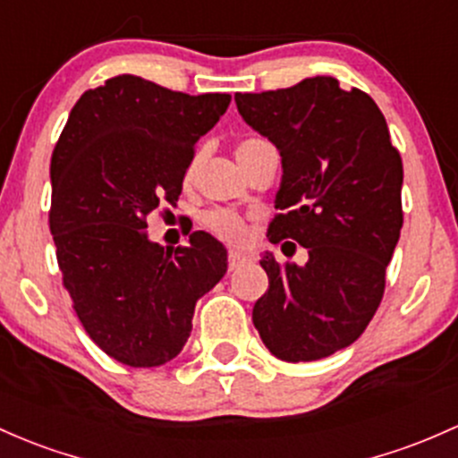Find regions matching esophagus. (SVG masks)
Segmentation results:
<instances>
[{
  "label": "esophagus",
  "instance_id": "34e87169",
  "mask_svg": "<svg viewBox=\"0 0 458 458\" xmlns=\"http://www.w3.org/2000/svg\"><path fill=\"white\" fill-rule=\"evenodd\" d=\"M247 262H250V258L247 253H242V250H229V270L244 267Z\"/></svg>",
  "mask_w": 458,
  "mask_h": 458
}]
</instances>
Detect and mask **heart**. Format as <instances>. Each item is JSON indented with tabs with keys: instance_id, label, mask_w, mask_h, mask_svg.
<instances>
[{
	"instance_id": "b5f03b06",
	"label": "heart",
	"mask_w": 458,
	"mask_h": 458,
	"mask_svg": "<svg viewBox=\"0 0 458 458\" xmlns=\"http://www.w3.org/2000/svg\"><path fill=\"white\" fill-rule=\"evenodd\" d=\"M262 141L264 140H259V137H247V140L238 141V146H235V157H238L240 164H242L244 157H247L255 146L262 144ZM199 161H200V155L199 152H194L191 159L188 161V168H185V179L188 181L196 174ZM203 227L208 229L209 233H214L216 238L225 240V242L229 244H240L244 240V235H247V223H244L242 214H238L235 209H227V208L209 209L208 214L203 216Z\"/></svg>"
}]
</instances>
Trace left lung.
Listing matches in <instances>:
<instances>
[{"instance_id": "1", "label": "left lung", "mask_w": 458, "mask_h": 458, "mask_svg": "<svg viewBox=\"0 0 458 458\" xmlns=\"http://www.w3.org/2000/svg\"><path fill=\"white\" fill-rule=\"evenodd\" d=\"M235 105L282 155L268 240L308 249L306 267L264 255L253 326L279 360H321L352 345L382 301L404 223L402 157L376 102L332 76L235 93Z\"/></svg>"}]
</instances>
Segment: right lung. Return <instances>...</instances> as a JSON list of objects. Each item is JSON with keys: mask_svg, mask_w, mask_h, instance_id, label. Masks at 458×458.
<instances>
[{"mask_svg": "<svg viewBox=\"0 0 458 458\" xmlns=\"http://www.w3.org/2000/svg\"><path fill=\"white\" fill-rule=\"evenodd\" d=\"M229 102V93L190 96L122 73L82 93L52 152L63 286L91 341L122 365L172 360L196 301L227 273V250L209 233L164 249L146 235V218L176 205L196 141Z\"/></svg>", "mask_w": 458, "mask_h": 458, "instance_id": "1", "label": "right lung"}]
</instances>
